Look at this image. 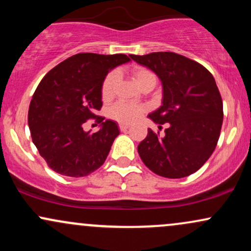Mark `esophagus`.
<instances>
[{"mask_svg": "<svg viewBox=\"0 0 251 251\" xmlns=\"http://www.w3.org/2000/svg\"><path fill=\"white\" fill-rule=\"evenodd\" d=\"M128 127H129V126L126 125V124H120V125H119L120 131H127Z\"/></svg>", "mask_w": 251, "mask_h": 251, "instance_id": "1", "label": "esophagus"}]
</instances>
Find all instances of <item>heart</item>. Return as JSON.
Segmentation results:
<instances>
[{
	"mask_svg": "<svg viewBox=\"0 0 251 251\" xmlns=\"http://www.w3.org/2000/svg\"><path fill=\"white\" fill-rule=\"evenodd\" d=\"M134 81L137 82L138 86H140L149 77H154L153 74L151 72L145 70V68H135L132 73ZM118 77L119 74L118 72H111L106 75L105 80H103L102 86H101V96L105 100H107L113 96L114 88H116ZM146 111L145 107L142 106H135V105H129V103L125 102H118L109 111V114L113 119L118 120V122L124 123V124H131L137 122L140 117L143 116L144 112Z\"/></svg>",
	"mask_w": 251,
	"mask_h": 251,
	"instance_id": "obj_1",
	"label": "heart"
}]
</instances>
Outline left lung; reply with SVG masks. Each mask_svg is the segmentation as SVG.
I'll return each mask as SVG.
<instances>
[{
  "label": "left lung",
  "mask_w": 251,
  "mask_h": 251,
  "mask_svg": "<svg viewBox=\"0 0 251 251\" xmlns=\"http://www.w3.org/2000/svg\"><path fill=\"white\" fill-rule=\"evenodd\" d=\"M131 57L162 81V106L148 117L159 128L168 123L164 137L148 129L138 153L162 177L194 174L214 152L223 123V102L214 76L201 63L172 51Z\"/></svg>",
  "instance_id": "1"
}]
</instances>
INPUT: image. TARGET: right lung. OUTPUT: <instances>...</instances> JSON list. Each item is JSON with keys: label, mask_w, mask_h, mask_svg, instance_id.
<instances>
[{"label": "right lung", "mask_w": 251, "mask_h": 251, "mask_svg": "<svg viewBox=\"0 0 251 251\" xmlns=\"http://www.w3.org/2000/svg\"><path fill=\"white\" fill-rule=\"evenodd\" d=\"M128 61L125 54H75L39 83L29 105L28 125L34 145L53 171L85 177L105 163L119 128L113 120L96 117L102 106L101 86L109 71ZM92 117L102 123L96 134L82 127Z\"/></svg>", "instance_id": "right-lung-1"}]
</instances>
